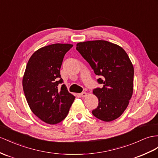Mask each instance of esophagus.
Wrapping results in <instances>:
<instances>
[{"instance_id":"34e87169","label":"esophagus","mask_w":158,"mask_h":158,"mask_svg":"<svg viewBox=\"0 0 158 158\" xmlns=\"http://www.w3.org/2000/svg\"><path fill=\"white\" fill-rule=\"evenodd\" d=\"M80 96L81 97V98H85L87 96V93L86 92H82L81 94H80Z\"/></svg>"}]
</instances>
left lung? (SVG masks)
Here are the masks:
<instances>
[{"label":"left lung","mask_w":158,"mask_h":158,"mask_svg":"<svg viewBox=\"0 0 158 158\" xmlns=\"http://www.w3.org/2000/svg\"><path fill=\"white\" fill-rule=\"evenodd\" d=\"M76 49L89 63L102 88L95 89L98 106L92 111L97 118L106 122L118 119L126 110L133 90L134 69L127 52L118 44L103 40L77 44Z\"/></svg>","instance_id":"left-lung-1"}]
</instances>
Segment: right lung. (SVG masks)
<instances>
[{
  "mask_svg": "<svg viewBox=\"0 0 158 158\" xmlns=\"http://www.w3.org/2000/svg\"><path fill=\"white\" fill-rule=\"evenodd\" d=\"M71 44L56 43L40 48L27 63L23 78V91L33 114L48 124L66 118L75 97L63 83L60 69Z\"/></svg>",
  "mask_w": 158,
  "mask_h": 158,
  "instance_id": "1",
  "label": "right lung"
}]
</instances>
